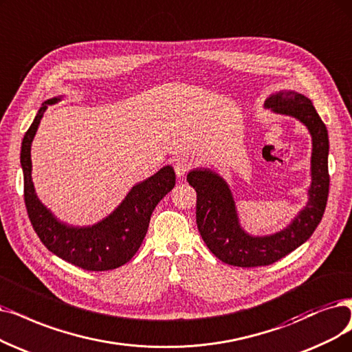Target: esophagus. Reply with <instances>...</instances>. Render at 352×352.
Instances as JSON below:
<instances>
[{
	"mask_svg": "<svg viewBox=\"0 0 352 352\" xmlns=\"http://www.w3.org/2000/svg\"><path fill=\"white\" fill-rule=\"evenodd\" d=\"M173 167H175V172L177 175V177H184L190 170L192 162L189 159H186V157H179V159L175 160Z\"/></svg>",
	"mask_w": 352,
	"mask_h": 352,
	"instance_id": "esophagus-1",
	"label": "esophagus"
}]
</instances>
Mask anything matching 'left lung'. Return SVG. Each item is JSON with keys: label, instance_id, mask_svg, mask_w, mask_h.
Segmentation results:
<instances>
[{"label": "left lung", "instance_id": "left-lung-1", "mask_svg": "<svg viewBox=\"0 0 352 352\" xmlns=\"http://www.w3.org/2000/svg\"><path fill=\"white\" fill-rule=\"evenodd\" d=\"M264 108L298 120L312 138L307 202L285 228L267 235L247 232L228 182L209 167L188 173L189 185L196 190V225L202 240L217 258L235 267L269 265L296 250L316 230L328 201V130L312 101L296 91L283 89L267 96Z\"/></svg>", "mask_w": 352, "mask_h": 352}]
</instances>
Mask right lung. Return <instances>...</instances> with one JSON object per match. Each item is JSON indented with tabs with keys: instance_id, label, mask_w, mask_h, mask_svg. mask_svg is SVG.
Instances as JSON below:
<instances>
[{
	"instance_id": "obj_1",
	"label": "right lung",
	"mask_w": 352,
	"mask_h": 352,
	"mask_svg": "<svg viewBox=\"0 0 352 352\" xmlns=\"http://www.w3.org/2000/svg\"><path fill=\"white\" fill-rule=\"evenodd\" d=\"M62 95L41 104L23 143L20 163L24 176L27 214L40 241L53 254L88 272L118 269L130 261L142 245L154 208L175 188L176 175L170 164L135 184L109 215L92 225H72L60 221L38 199L32 177V144L46 109Z\"/></svg>"
}]
</instances>
